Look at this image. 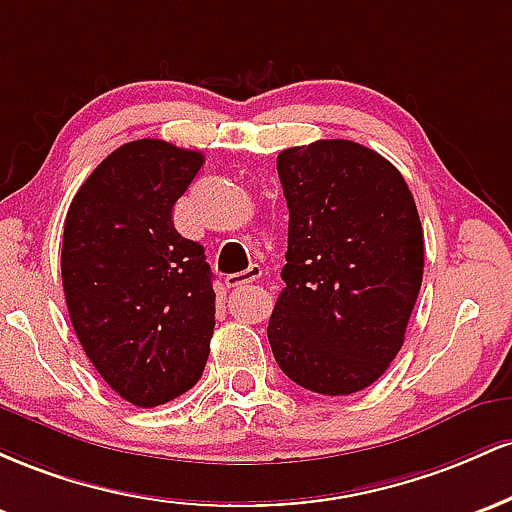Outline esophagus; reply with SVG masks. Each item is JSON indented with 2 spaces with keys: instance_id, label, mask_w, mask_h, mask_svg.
I'll return each instance as SVG.
<instances>
[{
  "instance_id": "34e87169",
  "label": "esophagus",
  "mask_w": 512,
  "mask_h": 512,
  "mask_svg": "<svg viewBox=\"0 0 512 512\" xmlns=\"http://www.w3.org/2000/svg\"><path fill=\"white\" fill-rule=\"evenodd\" d=\"M261 278V268L258 266H251V268H246L244 273H234V275H227V287H232V290H239V287H244V285H251V283H256V280Z\"/></svg>"
}]
</instances>
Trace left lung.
I'll list each match as a JSON object with an SVG mask.
<instances>
[{
  "label": "left lung",
  "instance_id": "1",
  "mask_svg": "<svg viewBox=\"0 0 512 512\" xmlns=\"http://www.w3.org/2000/svg\"><path fill=\"white\" fill-rule=\"evenodd\" d=\"M290 210L275 363L309 392L355 394L404 346L423 280V227L404 176L350 140L278 154Z\"/></svg>",
  "mask_w": 512,
  "mask_h": 512
}]
</instances>
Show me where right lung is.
<instances>
[{"instance_id": "right-lung-1", "label": "right lung", "mask_w": 512, "mask_h": 512, "mask_svg": "<svg viewBox=\"0 0 512 512\" xmlns=\"http://www.w3.org/2000/svg\"><path fill=\"white\" fill-rule=\"evenodd\" d=\"M203 152L164 140L118 147L74 195L62 287L86 358L130 404L152 409L195 387L215 329V290L198 241L174 227Z\"/></svg>"}]
</instances>
